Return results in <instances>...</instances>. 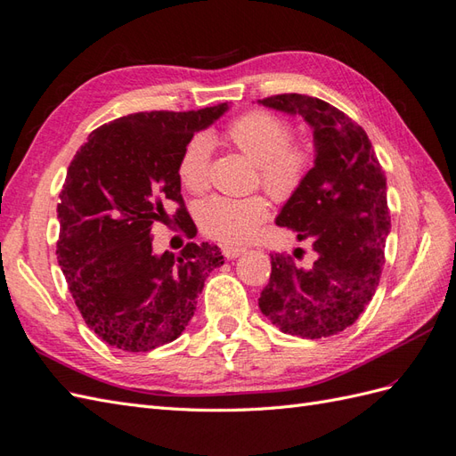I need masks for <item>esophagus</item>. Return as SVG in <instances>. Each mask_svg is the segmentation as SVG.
Returning a JSON list of instances; mask_svg holds the SVG:
<instances>
[{"label": "esophagus", "instance_id": "34e87169", "mask_svg": "<svg viewBox=\"0 0 456 456\" xmlns=\"http://www.w3.org/2000/svg\"><path fill=\"white\" fill-rule=\"evenodd\" d=\"M222 253H224L226 259H236L240 255L246 253L243 248H234V246H222Z\"/></svg>", "mask_w": 456, "mask_h": 456}]
</instances>
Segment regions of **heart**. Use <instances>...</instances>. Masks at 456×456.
I'll use <instances>...</instances> for the list:
<instances>
[{
    "mask_svg": "<svg viewBox=\"0 0 456 456\" xmlns=\"http://www.w3.org/2000/svg\"><path fill=\"white\" fill-rule=\"evenodd\" d=\"M228 139L257 164L261 182L276 197L290 195L302 183L312 162V149L305 142H292L290 126L265 110H251L230 121ZM210 139L197 133L182 149L177 177L185 190L201 193L208 185ZM271 213L265 195L226 197L213 195L199 205L197 216L207 236L226 243H246L259 232Z\"/></svg>",
    "mask_w": 456,
    "mask_h": 456,
    "instance_id": "heart-1",
    "label": "heart"
}]
</instances>
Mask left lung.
<instances>
[{
    "label": "left lung",
    "mask_w": 456,
    "mask_h": 456,
    "mask_svg": "<svg viewBox=\"0 0 456 456\" xmlns=\"http://www.w3.org/2000/svg\"><path fill=\"white\" fill-rule=\"evenodd\" d=\"M259 104L299 116L314 131V168L276 224L294 230L299 241H312L317 253L309 269L271 255L259 309L286 335L312 340L338 335L356 323L381 279L391 232L385 174L365 131L325 100L276 94Z\"/></svg>",
    "instance_id": "obj_1"
}]
</instances>
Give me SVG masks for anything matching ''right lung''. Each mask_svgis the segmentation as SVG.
Wrapping results in <instances>:
<instances>
[{
  "label": "right lung",
  "instance_id": "obj_1",
  "mask_svg": "<svg viewBox=\"0 0 456 456\" xmlns=\"http://www.w3.org/2000/svg\"><path fill=\"white\" fill-rule=\"evenodd\" d=\"M139 112L94 129L68 168L58 203V261L88 329L124 352H149L190 323L208 273L210 243L152 251V226L185 216L177 160L197 131L228 112ZM181 203L172 219L165 207Z\"/></svg>",
  "mask_w": 456,
  "mask_h": 456
}]
</instances>
